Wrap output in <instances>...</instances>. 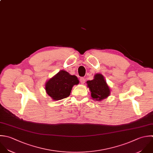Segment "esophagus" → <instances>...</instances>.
<instances>
[{
	"label": "esophagus",
	"mask_w": 153,
	"mask_h": 153,
	"mask_svg": "<svg viewBox=\"0 0 153 153\" xmlns=\"http://www.w3.org/2000/svg\"><path fill=\"white\" fill-rule=\"evenodd\" d=\"M80 82L81 84H84L85 82V79L83 77H81L80 79Z\"/></svg>",
	"instance_id": "34e87169"
}]
</instances>
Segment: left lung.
I'll list each match as a JSON object with an SVG mask.
<instances>
[{
  "label": "left lung",
  "instance_id": "8db88e82",
  "mask_svg": "<svg viewBox=\"0 0 153 153\" xmlns=\"http://www.w3.org/2000/svg\"><path fill=\"white\" fill-rule=\"evenodd\" d=\"M86 83L91 93L92 100L101 101L110 96V88L102 74L100 73L95 74L94 79L87 81Z\"/></svg>",
  "mask_w": 153,
  "mask_h": 153
}]
</instances>
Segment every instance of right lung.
Masks as SVG:
<instances>
[{
  "instance_id": "right-lung-1",
  "label": "right lung",
  "mask_w": 153,
  "mask_h": 153,
  "mask_svg": "<svg viewBox=\"0 0 153 153\" xmlns=\"http://www.w3.org/2000/svg\"><path fill=\"white\" fill-rule=\"evenodd\" d=\"M79 83V80L75 75L61 70L45 83V91L52 100H61L68 97L73 86Z\"/></svg>"
}]
</instances>
